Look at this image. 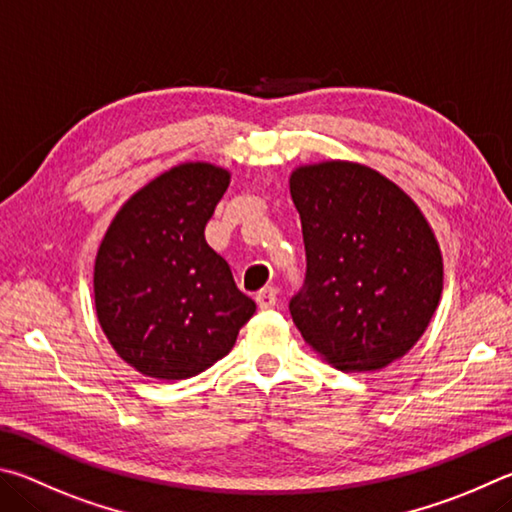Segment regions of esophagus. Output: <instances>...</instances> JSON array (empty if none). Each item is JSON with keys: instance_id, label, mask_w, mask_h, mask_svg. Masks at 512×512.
<instances>
[{"instance_id": "1", "label": "esophagus", "mask_w": 512, "mask_h": 512, "mask_svg": "<svg viewBox=\"0 0 512 512\" xmlns=\"http://www.w3.org/2000/svg\"><path fill=\"white\" fill-rule=\"evenodd\" d=\"M276 301H279V297H276V290L272 288V285H267V288H263L261 292L256 294V303H258V308H261V310L274 308Z\"/></svg>"}]
</instances>
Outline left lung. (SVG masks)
Masks as SVG:
<instances>
[{
    "label": "left lung",
    "instance_id": "1",
    "mask_svg": "<svg viewBox=\"0 0 512 512\" xmlns=\"http://www.w3.org/2000/svg\"><path fill=\"white\" fill-rule=\"evenodd\" d=\"M306 242V285L292 321L328 364L380 371L407 355L443 292V256L418 204L355 161H319L290 175Z\"/></svg>",
    "mask_w": 512,
    "mask_h": 512
}]
</instances>
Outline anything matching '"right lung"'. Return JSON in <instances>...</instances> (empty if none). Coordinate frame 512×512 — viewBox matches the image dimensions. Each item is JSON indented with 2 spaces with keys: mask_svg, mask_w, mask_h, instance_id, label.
Wrapping results in <instances>:
<instances>
[{
  "mask_svg": "<svg viewBox=\"0 0 512 512\" xmlns=\"http://www.w3.org/2000/svg\"><path fill=\"white\" fill-rule=\"evenodd\" d=\"M229 179L206 161L173 166L121 206L98 247V324L121 360L148 378L206 371L256 312L204 240Z\"/></svg>",
  "mask_w": 512,
  "mask_h": 512,
  "instance_id": "add662e5",
  "label": "right lung"
}]
</instances>
